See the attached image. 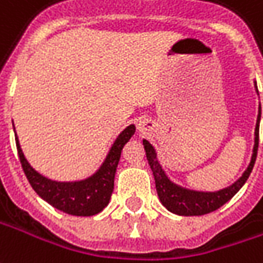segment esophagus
Masks as SVG:
<instances>
[{"mask_svg": "<svg viewBox=\"0 0 263 263\" xmlns=\"http://www.w3.org/2000/svg\"><path fill=\"white\" fill-rule=\"evenodd\" d=\"M148 126H149V122H148V121H139V122H138V131L145 132L148 129Z\"/></svg>", "mask_w": 263, "mask_h": 263, "instance_id": "obj_1", "label": "esophagus"}]
</instances>
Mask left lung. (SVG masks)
<instances>
[{
    "label": "left lung",
    "mask_w": 263,
    "mask_h": 263,
    "mask_svg": "<svg viewBox=\"0 0 263 263\" xmlns=\"http://www.w3.org/2000/svg\"><path fill=\"white\" fill-rule=\"evenodd\" d=\"M253 84H255V91L258 92L256 81H253ZM259 122L260 104L259 108H258V118H256L255 134H253L255 137H253L252 157H251L248 168L243 171V174L232 185H229L227 188L219 189V191H212V192L185 188L182 185L174 182L168 176V174H166L162 163L159 162L157 149L154 148V145L151 144L149 141L144 139L142 144H144L146 159H148L151 171L154 174L158 198H159V201H161L163 206L168 209L170 212H172V214L181 215V216H199V215L214 212L218 208H221L222 205H225L229 199H232L235 194L245 185L247 179L251 175V172H252L255 161H256L258 144H259Z\"/></svg>",
    "instance_id": "left-lung-1"
}]
</instances>
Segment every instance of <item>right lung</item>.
Returning a JSON list of instances; mask_svg holds the SVG:
<instances>
[{
    "mask_svg": "<svg viewBox=\"0 0 263 263\" xmlns=\"http://www.w3.org/2000/svg\"><path fill=\"white\" fill-rule=\"evenodd\" d=\"M14 132H15V126H14ZM134 134H135V125L131 124L117 137L111 149L108 151L104 162L101 163L100 168L92 175L80 181H68V182L49 179L34 170L24 155L16 132L15 142L27 179L44 201L48 202L49 205H52L54 208L60 209L65 214L74 215V216H92L100 214L109 203L121 152Z\"/></svg>",
    "mask_w": 263,
    "mask_h": 263,
    "instance_id": "obj_1",
    "label": "right lung"
}]
</instances>
